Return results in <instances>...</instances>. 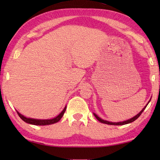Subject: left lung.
<instances>
[{
    "label": "left lung",
    "instance_id": "left-lung-1",
    "mask_svg": "<svg viewBox=\"0 0 160 160\" xmlns=\"http://www.w3.org/2000/svg\"><path fill=\"white\" fill-rule=\"evenodd\" d=\"M150 100H151V99H150V101H149V102H148V104L145 105V107L144 108H143V109H142L141 111H140V112L138 113L137 115H135V116H133V117L131 118L128 119V120L124 121H121V122H110V121H106V120H104V119H102V118H99V116L96 114V113H94V116H95V117H96V118L97 119V120H98L99 121H100V122L102 123L108 124V125H116V126L125 125V124H128V123H132V122H133L134 121L136 120V119H137L138 118L140 115H141V113H142L143 111L145 110V109L146 108V107L148 106V104H149V102H150Z\"/></svg>",
    "mask_w": 160,
    "mask_h": 160
}]
</instances>
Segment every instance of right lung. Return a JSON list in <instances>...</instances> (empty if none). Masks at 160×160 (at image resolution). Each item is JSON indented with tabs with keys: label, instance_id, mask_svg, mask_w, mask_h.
Here are the masks:
<instances>
[{
	"label": "right lung",
	"instance_id": "obj_1",
	"mask_svg": "<svg viewBox=\"0 0 160 160\" xmlns=\"http://www.w3.org/2000/svg\"><path fill=\"white\" fill-rule=\"evenodd\" d=\"M66 107H65L63 110L59 113V114L51 119H36V118H27L23 115H22L20 113H19L17 111V113L18 116H20L22 120L25 121V122L32 124V125H35V126H47V125H51V124H53L58 122L59 121L61 120L62 116H63L65 112H66Z\"/></svg>",
	"mask_w": 160,
	"mask_h": 160
}]
</instances>
